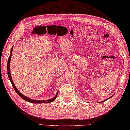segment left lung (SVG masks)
Masks as SVG:
<instances>
[{"label": "left lung", "mask_w": 130, "mask_h": 130, "mask_svg": "<svg viewBox=\"0 0 130 130\" xmlns=\"http://www.w3.org/2000/svg\"><path fill=\"white\" fill-rule=\"evenodd\" d=\"M110 96V98H108V99H106V100H105V101H102V102H105V101H106V100H107V99H110V98H111V97H112V96Z\"/></svg>", "instance_id": "1"}]
</instances>
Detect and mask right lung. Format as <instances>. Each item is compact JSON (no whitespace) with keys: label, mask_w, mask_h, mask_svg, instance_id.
<instances>
[{"label":"right lung","mask_w":130,"mask_h":130,"mask_svg":"<svg viewBox=\"0 0 130 130\" xmlns=\"http://www.w3.org/2000/svg\"><path fill=\"white\" fill-rule=\"evenodd\" d=\"M13 47H11V51H10V56L9 57V59H8V61H7V74H8V77H9V78L10 79V81L12 86H13V87L14 88V89L15 91L16 92V93H17L18 95H19L20 96L22 99H23L24 100H25V101H27V102H29L32 103H50V102H53L55 100L57 96V93L58 92H57L56 95L55 96V97H53V98H52L51 99H47V100H45V101H35V100H34V99H32L29 98H28L27 96H25V95H24L23 94H22V93L20 92L19 90H18L17 88L15 87V85H14V82L13 81V79H12L11 76V74H10V61H11V55H12V52H13Z\"/></svg>","instance_id":"obj_1"}]
</instances>
